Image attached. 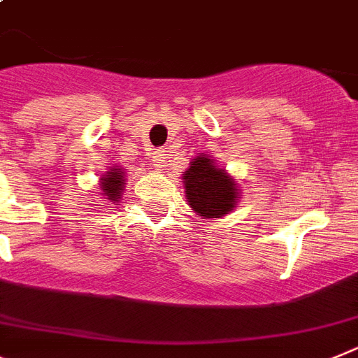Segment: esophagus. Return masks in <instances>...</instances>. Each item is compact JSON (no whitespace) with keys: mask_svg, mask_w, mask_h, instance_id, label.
<instances>
[{"mask_svg":"<svg viewBox=\"0 0 358 358\" xmlns=\"http://www.w3.org/2000/svg\"><path fill=\"white\" fill-rule=\"evenodd\" d=\"M151 160H153V166L157 167V169H164L167 164V151L166 149H157L153 153V157H151Z\"/></svg>","mask_w":358,"mask_h":358,"instance_id":"esophagus-1","label":"esophagus"}]
</instances>
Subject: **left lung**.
Masks as SVG:
<instances>
[{
    "mask_svg": "<svg viewBox=\"0 0 358 358\" xmlns=\"http://www.w3.org/2000/svg\"><path fill=\"white\" fill-rule=\"evenodd\" d=\"M182 180L189 207L203 220L227 216L241 196L234 176L229 175L225 167L217 166L210 155L200 153L192 158Z\"/></svg>",
    "mask_w": 358,
    "mask_h": 358,
    "instance_id": "left-lung-1",
    "label": "left lung"
}]
</instances>
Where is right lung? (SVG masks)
<instances>
[{"label": "right lung", "instance_id": "add662e5", "mask_svg": "<svg viewBox=\"0 0 358 358\" xmlns=\"http://www.w3.org/2000/svg\"><path fill=\"white\" fill-rule=\"evenodd\" d=\"M99 180H101L99 189H101V194L104 196V201H108V203L111 201L115 205L119 203L124 189H126V173H124L122 167L111 166Z\"/></svg>", "mask_w": 358, "mask_h": 358}]
</instances>
